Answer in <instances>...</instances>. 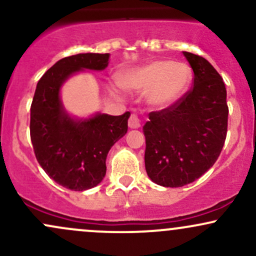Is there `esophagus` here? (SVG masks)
Returning a JSON list of instances; mask_svg holds the SVG:
<instances>
[{
  "label": "esophagus",
  "instance_id": "obj_1",
  "mask_svg": "<svg viewBox=\"0 0 256 256\" xmlns=\"http://www.w3.org/2000/svg\"><path fill=\"white\" fill-rule=\"evenodd\" d=\"M142 126V122L138 118L136 114H132L128 119V128H140Z\"/></svg>",
  "mask_w": 256,
  "mask_h": 256
}]
</instances>
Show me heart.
<instances>
[{
  "mask_svg": "<svg viewBox=\"0 0 256 256\" xmlns=\"http://www.w3.org/2000/svg\"><path fill=\"white\" fill-rule=\"evenodd\" d=\"M192 78V68L186 64L155 60L126 71L120 84L128 90L148 91L146 98L152 106L167 108L186 92Z\"/></svg>",
  "mask_w": 256,
  "mask_h": 256,
  "instance_id": "obj_1",
  "label": "heart"
}]
</instances>
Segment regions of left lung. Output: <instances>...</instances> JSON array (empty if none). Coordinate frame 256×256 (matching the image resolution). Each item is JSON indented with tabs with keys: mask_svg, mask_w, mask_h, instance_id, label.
<instances>
[{
	"mask_svg": "<svg viewBox=\"0 0 256 256\" xmlns=\"http://www.w3.org/2000/svg\"><path fill=\"white\" fill-rule=\"evenodd\" d=\"M194 71V86L174 104L149 113L143 126L146 171L154 183L179 188L214 165L228 132L224 80L204 58L183 52Z\"/></svg>",
	"mask_w": 256,
	"mask_h": 256,
	"instance_id": "left-lung-1",
	"label": "left lung"
}]
</instances>
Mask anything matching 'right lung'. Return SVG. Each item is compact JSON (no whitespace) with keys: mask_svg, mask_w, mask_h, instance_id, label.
Here are the masks:
<instances>
[{"mask_svg":"<svg viewBox=\"0 0 256 256\" xmlns=\"http://www.w3.org/2000/svg\"><path fill=\"white\" fill-rule=\"evenodd\" d=\"M108 60L110 54L94 52L61 58L38 80L32 100L30 134L37 161L52 180L74 192L91 189L104 178L108 152L128 132L130 112L74 119L64 110L60 90L71 76L102 71Z\"/></svg>","mask_w":256,"mask_h":256,"instance_id":"obj_1","label":"right lung"}]
</instances>
